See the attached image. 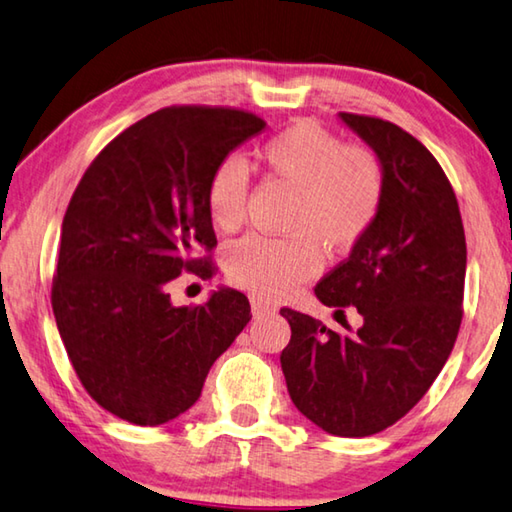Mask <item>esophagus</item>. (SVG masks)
I'll use <instances>...</instances> for the list:
<instances>
[{"mask_svg":"<svg viewBox=\"0 0 512 512\" xmlns=\"http://www.w3.org/2000/svg\"><path fill=\"white\" fill-rule=\"evenodd\" d=\"M276 308L272 304H267V301L258 299V297H251V313H254V317H263V315H270L274 313Z\"/></svg>","mask_w":512,"mask_h":512,"instance_id":"34e87169","label":"esophagus"}]
</instances>
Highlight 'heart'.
I'll return each mask as SVG.
<instances>
[{
  "instance_id": "obj_1",
  "label": "heart",
  "mask_w": 512,
  "mask_h": 512,
  "mask_svg": "<svg viewBox=\"0 0 512 512\" xmlns=\"http://www.w3.org/2000/svg\"><path fill=\"white\" fill-rule=\"evenodd\" d=\"M267 174L297 188L288 231L292 238L251 233L226 251L231 283L261 299L290 295L329 256L354 251L379 220L385 170L374 149L345 142L313 120H297L256 147ZM206 213L222 231H236L247 215L249 172L238 158H222L208 174Z\"/></svg>"
}]
</instances>
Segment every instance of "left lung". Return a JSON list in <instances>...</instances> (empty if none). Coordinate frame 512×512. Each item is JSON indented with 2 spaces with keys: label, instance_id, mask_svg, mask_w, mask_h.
Segmentation results:
<instances>
[{
  "label": "left lung",
  "instance_id": "1",
  "mask_svg": "<svg viewBox=\"0 0 512 512\" xmlns=\"http://www.w3.org/2000/svg\"><path fill=\"white\" fill-rule=\"evenodd\" d=\"M385 170V199L367 238L315 286L324 306L356 308L363 326L335 333L281 308L292 404L340 438L401 420L445 367L463 320L465 229L445 170L420 140L381 117L340 113Z\"/></svg>",
  "mask_w": 512,
  "mask_h": 512
}]
</instances>
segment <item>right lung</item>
I'll return each instance as SVG.
<instances>
[{
    "instance_id": "obj_1",
    "label": "right lung",
    "mask_w": 512,
    "mask_h": 512,
    "mask_svg": "<svg viewBox=\"0 0 512 512\" xmlns=\"http://www.w3.org/2000/svg\"><path fill=\"white\" fill-rule=\"evenodd\" d=\"M263 129L240 108L167 106L108 142L74 190L52 308L81 385L124 422L158 426L186 413L251 320L238 290L174 306L167 286L183 272L213 276L208 174Z\"/></svg>"
}]
</instances>
